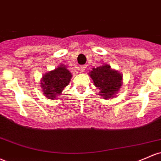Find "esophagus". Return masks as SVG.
<instances>
[{"label": "esophagus", "instance_id": "esophagus-1", "mask_svg": "<svg viewBox=\"0 0 161 161\" xmlns=\"http://www.w3.org/2000/svg\"><path fill=\"white\" fill-rule=\"evenodd\" d=\"M86 66H85V65H83V66H81L80 67H79V69H80V71L82 72H83L85 70H86Z\"/></svg>", "mask_w": 161, "mask_h": 161}]
</instances>
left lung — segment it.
Returning <instances> with one entry per match:
<instances>
[{
  "instance_id": "8db88e82",
  "label": "left lung",
  "mask_w": 161,
  "mask_h": 161,
  "mask_svg": "<svg viewBox=\"0 0 161 161\" xmlns=\"http://www.w3.org/2000/svg\"><path fill=\"white\" fill-rule=\"evenodd\" d=\"M89 74L95 86L100 89L101 95L105 98L114 97L122 86V75L118 72L111 69L108 65L92 69Z\"/></svg>"
}]
</instances>
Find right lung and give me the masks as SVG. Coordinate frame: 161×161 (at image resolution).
<instances>
[{
    "mask_svg": "<svg viewBox=\"0 0 161 161\" xmlns=\"http://www.w3.org/2000/svg\"><path fill=\"white\" fill-rule=\"evenodd\" d=\"M71 78V73L63 65L53 71L46 73L40 83L44 95L50 99L56 98L57 95H63L62 91L68 86Z\"/></svg>",
    "mask_w": 161,
    "mask_h": 161,
    "instance_id": "obj_1",
    "label": "right lung"
}]
</instances>
